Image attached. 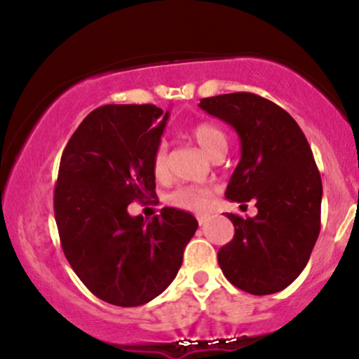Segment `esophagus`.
Returning <instances> with one entry per match:
<instances>
[{
  "label": "esophagus",
  "instance_id": "1",
  "mask_svg": "<svg viewBox=\"0 0 359 359\" xmlns=\"http://www.w3.org/2000/svg\"><path fill=\"white\" fill-rule=\"evenodd\" d=\"M208 217H209V216H208V214H199V216H197V222H199V224H201V226H203V224H204V222H205V221H208Z\"/></svg>",
  "mask_w": 359,
  "mask_h": 359
}]
</instances>
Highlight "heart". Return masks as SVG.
I'll use <instances>...</instances> for the list:
<instances>
[{
    "label": "heart",
    "mask_w": 359,
    "mask_h": 359,
    "mask_svg": "<svg viewBox=\"0 0 359 359\" xmlns=\"http://www.w3.org/2000/svg\"><path fill=\"white\" fill-rule=\"evenodd\" d=\"M191 135L209 158H216L217 155L226 154L228 150V137L219 126L212 123H197L196 126H192ZM151 170L156 179H163L167 175V148L163 143L154 151ZM209 199H211V191L199 185H180L167 197L168 204L185 211H203L208 208Z\"/></svg>",
    "instance_id": "b5f03b06"
}]
</instances>
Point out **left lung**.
I'll return each mask as SVG.
<instances>
[{
	"instance_id": "8db88e82",
	"label": "left lung",
	"mask_w": 359,
	"mask_h": 359,
	"mask_svg": "<svg viewBox=\"0 0 359 359\" xmlns=\"http://www.w3.org/2000/svg\"><path fill=\"white\" fill-rule=\"evenodd\" d=\"M199 108L240 137L226 199H253L258 209L255 217L226 214L234 236L217 251L222 273L253 295L283 290L306 269L320 231L323 182L306 135L285 109L257 94L204 97Z\"/></svg>"
}]
</instances>
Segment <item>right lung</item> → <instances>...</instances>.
Segmentation results:
<instances>
[{
  "label": "right lung",
  "mask_w": 359,
  "mask_h": 359,
  "mask_svg": "<svg viewBox=\"0 0 359 359\" xmlns=\"http://www.w3.org/2000/svg\"><path fill=\"white\" fill-rule=\"evenodd\" d=\"M167 119L154 104L101 106L62 154L53 191L62 250L81 282L113 306H143L162 294L199 226L175 208L151 221L128 214L130 203L156 196L151 156Z\"/></svg>",
  "instance_id": "1"
}]
</instances>
